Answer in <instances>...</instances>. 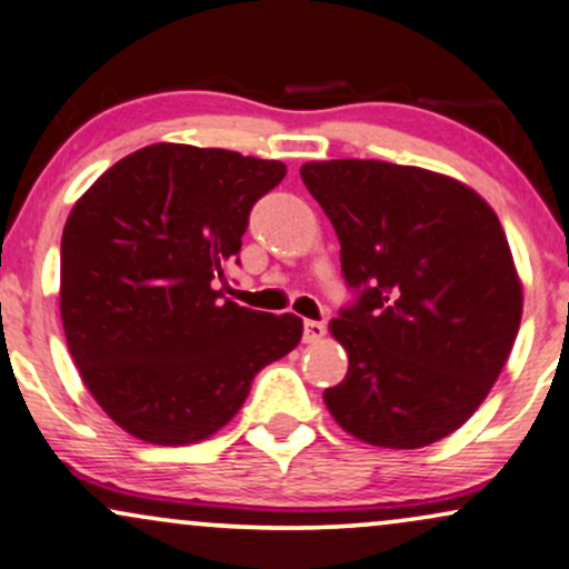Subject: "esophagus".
<instances>
[{"label":"esophagus","mask_w":569,"mask_h":569,"mask_svg":"<svg viewBox=\"0 0 569 569\" xmlns=\"http://www.w3.org/2000/svg\"><path fill=\"white\" fill-rule=\"evenodd\" d=\"M326 337V326L318 320H305V341L307 345H318Z\"/></svg>","instance_id":"34e87169"}]
</instances>
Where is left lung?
<instances>
[{"label":"left lung","mask_w":569,"mask_h":569,"mask_svg":"<svg viewBox=\"0 0 569 569\" xmlns=\"http://www.w3.org/2000/svg\"><path fill=\"white\" fill-rule=\"evenodd\" d=\"M341 243L358 305L328 323L345 381L323 400L355 440L427 448L482 406L522 320V280L490 203L456 177L387 161L299 169Z\"/></svg>","instance_id":"8db88e82"}]
</instances>
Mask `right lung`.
I'll return each instance as SVG.
<instances>
[{
  "instance_id": "obj_1",
  "label": "right lung",
  "mask_w": 569,
  "mask_h": 569,
  "mask_svg": "<svg viewBox=\"0 0 569 569\" xmlns=\"http://www.w3.org/2000/svg\"><path fill=\"white\" fill-rule=\"evenodd\" d=\"M286 163L156 142L73 203L60 243V318L108 419L150 445H193L228 423L302 318L224 299L249 211Z\"/></svg>"
}]
</instances>
